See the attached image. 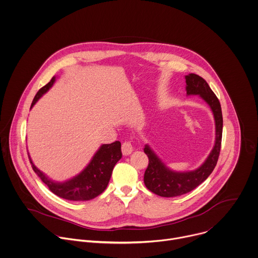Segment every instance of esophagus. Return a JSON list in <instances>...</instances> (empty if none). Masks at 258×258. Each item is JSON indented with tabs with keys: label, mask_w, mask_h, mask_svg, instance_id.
Wrapping results in <instances>:
<instances>
[{
	"label": "esophagus",
	"mask_w": 258,
	"mask_h": 258,
	"mask_svg": "<svg viewBox=\"0 0 258 258\" xmlns=\"http://www.w3.org/2000/svg\"><path fill=\"white\" fill-rule=\"evenodd\" d=\"M133 151V147H132V144L131 142L127 141V142H124L122 144V153L124 156H127V155H130Z\"/></svg>",
	"instance_id": "esophagus-1"
}]
</instances>
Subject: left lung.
Listing matches in <instances>:
<instances>
[{
  "instance_id": "obj_1",
  "label": "left lung",
  "mask_w": 258,
  "mask_h": 258,
  "mask_svg": "<svg viewBox=\"0 0 258 258\" xmlns=\"http://www.w3.org/2000/svg\"><path fill=\"white\" fill-rule=\"evenodd\" d=\"M187 96L198 95L210 107L215 122V142L205 161L191 171H174L157 156L146 144L144 152L149 158V164L144 173L145 186L153 193L162 197H175L188 193L204 182L216 166L222 138V111L219 100L207 82L196 74L185 76Z\"/></svg>"
}]
</instances>
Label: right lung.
Instances as JSON below:
<instances>
[{"instance_id": "1", "label": "right lung", "mask_w": 258, "mask_h": 258, "mask_svg": "<svg viewBox=\"0 0 258 258\" xmlns=\"http://www.w3.org/2000/svg\"><path fill=\"white\" fill-rule=\"evenodd\" d=\"M55 82L56 77L54 76L47 85L39 90L32 102L31 109L39 99L52 88ZM121 157V143L119 141H115L111 144H103L99 147L82 171L73 178L63 182L54 181L49 178L45 173L35 166L31 157L30 161L33 170L54 194L67 200L87 201L97 197L107 188L113 168Z\"/></svg>"}]
</instances>
